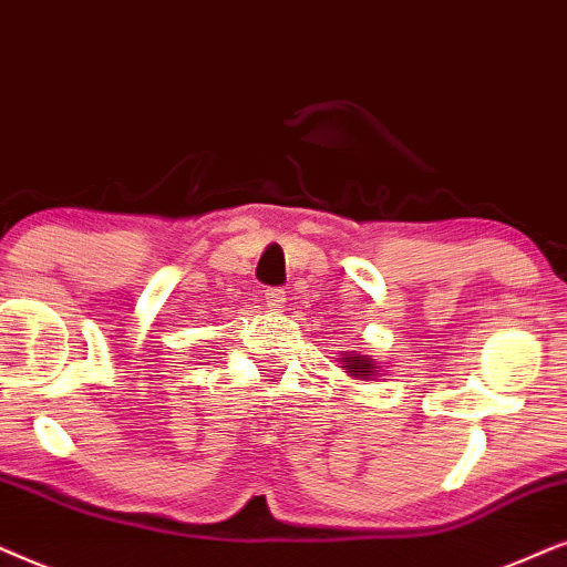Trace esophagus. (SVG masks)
<instances>
[{
	"label": "esophagus",
	"mask_w": 567,
	"mask_h": 567,
	"mask_svg": "<svg viewBox=\"0 0 567 567\" xmlns=\"http://www.w3.org/2000/svg\"><path fill=\"white\" fill-rule=\"evenodd\" d=\"M264 303H267L269 311L279 313V311H285V303H288V296H285V290L269 288V290H264Z\"/></svg>",
	"instance_id": "34e87169"
}]
</instances>
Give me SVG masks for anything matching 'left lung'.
<instances>
[{
	"label": "left lung",
	"mask_w": 567,
	"mask_h": 567,
	"mask_svg": "<svg viewBox=\"0 0 567 567\" xmlns=\"http://www.w3.org/2000/svg\"><path fill=\"white\" fill-rule=\"evenodd\" d=\"M339 360V368L350 375L354 381H371L375 375H381V365L375 362L371 354H358V352H344Z\"/></svg>",
	"instance_id": "obj_1"
}]
</instances>
